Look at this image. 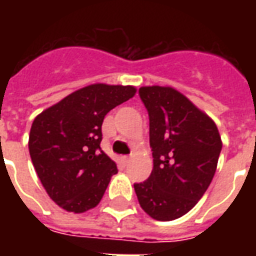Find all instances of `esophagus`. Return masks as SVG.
Wrapping results in <instances>:
<instances>
[{
  "instance_id": "1",
  "label": "esophagus",
  "mask_w": 256,
  "mask_h": 256,
  "mask_svg": "<svg viewBox=\"0 0 256 256\" xmlns=\"http://www.w3.org/2000/svg\"><path fill=\"white\" fill-rule=\"evenodd\" d=\"M130 159H132V156H130V155L122 156V163H123V164H124V166H126L128 162H130Z\"/></svg>"
}]
</instances>
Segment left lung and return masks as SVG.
Instances as JSON below:
<instances>
[{
	"mask_svg": "<svg viewBox=\"0 0 256 256\" xmlns=\"http://www.w3.org/2000/svg\"><path fill=\"white\" fill-rule=\"evenodd\" d=\"M150 116L154 170L134 184L140 206L158 220H172L196 206L212 181L222 142L204 112L172 88L138 90Z\"/></svg>",
	"mask_w": 256,
	"mask_h": 256,
	"instance_id": "obj_1",
	"label": "left lung"
}]
</instances>
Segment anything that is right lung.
<instances>
[{
    "label": "right lung",
    "mask_w": 256,
    "mask_h": 256,
    "mask_svg": "<svg viewBox=\"0 0 256 256\" xmlns=\"http://www.w3.org/2000/svg\"><path fill=\"white\" fill-rule=\"evenodd\" d=\"M134 93L133 86L90 84L34 119L31 160L48 194L62 208L84 212L100 203L118 172L116 163L101 150L102 120Z\"/></svg>",
    "instance_id": "right-lung-1"
}]
</instances>
